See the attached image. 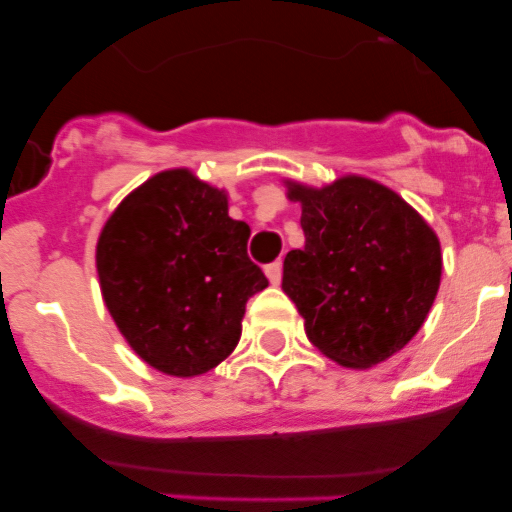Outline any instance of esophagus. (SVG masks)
Returning <instances> with one entry per match:
<instances>
[{
  "label": "esophagus",
  "instance_id": "esophagus-1",
  "mask_svg": "<svg viewBox=\"0 0 512 512\" xmlns=\"http://www.w3.org/2000/svg\"><path fill=\"white\" fill-rule=\"evenodd\" d=\"M265 275H267V280L272 282V285H280V280H282V262L280 260L270 262V265L265 267Z\"/></svg>",
  "mask_w": 512,
  "mask_h": 512
}]
</instances>
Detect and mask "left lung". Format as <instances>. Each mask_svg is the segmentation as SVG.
<instances>
[{
  "instance_id": "left-lung-1",
  "label": "left lung",
  "mask_w": 512,
  "mask_h": 512,
  "mask_svg": "<svg viewBox=\"0 0 512 512\" xmlns=\"http://www.w3.org/2000/svg\"><path fill=\"white\" fill-rule=\"evenodd\" d=\"M302 203V250L287 252L282 289L309 342L342 366L369 369L421 329L438 285L441 245L394 190L359 175L327 188L289 183Z\"/></svg>"
}]
</instances>
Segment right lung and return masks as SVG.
I'll list each match as a JSON object with an SVG mask.
<instances>
[{"label":"right lung","instance_id":"right-lung-1","mask_svg":"<svg viewBox=\"0 0 512 512\" xmlns=\"http://www.w3.org/2000/svg\"><path fill=\"white\" fill-rule=\"evenodd\" d=\"M250 225L223 190L165 170L103 225L96 267L103 302L133 352L170 376H198L240 342L242 314L267 277L247 257Z\"/></svg>","mask_w":512,"mask_h":512}]
</instances>
